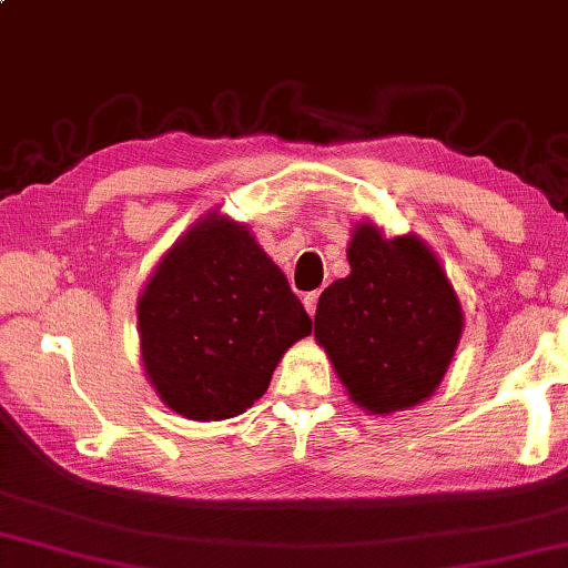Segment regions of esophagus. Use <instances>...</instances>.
Segmentation results:
<instances>
[{"mask_svg":"<svg viewBox=\"0 0 568 568\" xmlns=\"http://www.w3.org/2000/svg\"><path fill=\"white\" fill-rule=\"evenodd\" d=\"M316 303H318V291H313V293H306L303 295V306H306V311H308V316L313 318V313H316Z\"/></svg>","mask_w":568,"mask_h":568,"instance_id":"34e87169","label":"esophagus"}]
</instances>
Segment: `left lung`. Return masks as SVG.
<instances>
[{
  "instance_id": "1",
  "label": "left lung",
  "mask_w": 568,
  "mask_h": 568,
  "mask_svg": "<svg viewBox=\"0 0 568 568\" xmlns=\"http://www.w3.org/2000/svg\"><path fill=\"white\" fill-rule=\"evenodd\" d=\"M352 273L321 293L313 336L346 393L369 413L413 408L442 385L464 328L452 283L416 234L357 224Z\"/></svg>"
}]
</instances>
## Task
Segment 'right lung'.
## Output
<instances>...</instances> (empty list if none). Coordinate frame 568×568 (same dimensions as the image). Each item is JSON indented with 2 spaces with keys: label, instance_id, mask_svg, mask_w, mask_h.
<instances>
[{
  "label": "right lung",
  "instance_id": "obj_1",
  "mask_svg": "<svg viewBox=\"0 0 568 568\" xmlns=\"http://www.w3.org/2000/svg\"><path fill=\"white\" fill-rule=\"evenodd\" d=\"M150 385L191 420L234 418L265 395L311 318L247 226L206 214L178 240L138 298Z\"/></svg>",
  "mask_w": 568,
  "mask_h": 568
}]
</instances>
